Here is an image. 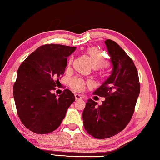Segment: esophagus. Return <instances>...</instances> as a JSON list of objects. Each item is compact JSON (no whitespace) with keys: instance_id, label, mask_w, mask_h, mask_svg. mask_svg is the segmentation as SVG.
Instances as JSON below:
<instances>
[{"instance_id":"esophagus-1","label":"esophagus","mask_w":160,"mask_h":160,"mask_svg":"<svg viewBox=\"0 0 160 160\" xmlns=\"http://www.w3.org/2000/svg\"><path fill=\"white\" fill-rule=\"evenodd\" d=\"M75 99L76 100H80L82 99V95H80V94H75Z\"/></svg>"}]
</instances>
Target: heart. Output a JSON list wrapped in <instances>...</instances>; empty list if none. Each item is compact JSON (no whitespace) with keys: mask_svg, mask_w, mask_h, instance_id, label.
<instances>
[{"mask_svg":"<svg viewBox=\"0 0 160 160\" xmlns=\"http://www.w3.org/2000/svg\"><path fill=\"white\" fill-rule=\"evenodd\" d=\"M87 56L90 59V64L94 69H99L108 64L106 54L95 47H91L86 51ZM86 85V82L81 78H73L70 80V85L73 90L80 91Z\"/></svg>","mask_w":160,"mask_h":160,"instance_id":"1","label":"heart"}]
</instances>
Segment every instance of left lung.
<instances>
[{
    "instance_id": "obj_1",
    "label": "left lung",
    "mask_w": 160,
    "mask_h": 160,
    "mask_svg": "<svg viewBox=\"0 0 160 160\" xmlns=\"http://www.w3.org/2000/svg\"><path fill=\"white\" fill-rule=\"evenodd\" d=\"M111 57V75L94 95L104 97L101 105L88 99L82 113L83 125L90 135L102 139L124 129L132 118L140 92L137 68L129 56L114 41H105Z\"/></svg>"
}]
</instances>
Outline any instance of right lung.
Returning a JSON list of instances; mask_svg holds the SVG:
<instances>
[{"label": "right lung", "mask_w": 160, "mask_h": 160, "mask_svg": "<svg viewBox=\"0 0 160 160\" xmlns=\"http://www.w3.org/2000/svg\"><path fill=\"white\" fill-rule=\"evenodd\" d=\"M76 47L61 44L39 47L19 67L13 85L17 113L26 127L37 133L57 129L75 98L67 89L58 96L52 93L65 72L68 57Z\"/></svg>", "instance_id": "add662e5"}]
</instances>
